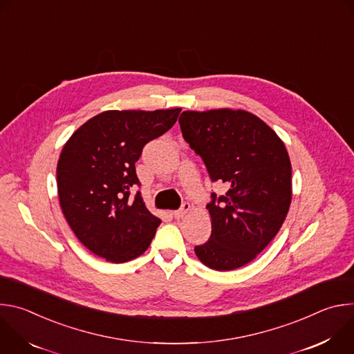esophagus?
Segmentation results:
<instances>
[{"instance_id":"obj_1","label":"esophagus","mask_w":354,"mask_h":354,"mask_svg":"<svg viewBox=\"0 0 354 354\" xmlns=\"http://www.w3.org/2000/svg\"><path fill=\"white\" fill-rule=\"evenodd\" d=\"M189 210H190V203H187V201H185V203H182V206H180V209L179 210H176V212H174V217L175 218H183L187 213H189Z\"/></svg>"}]
</instances>
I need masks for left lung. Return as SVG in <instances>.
<instances>
[{
	"mask_svg": "<svg viewBox=\"0 0 354 354\" xmlns=\"http://www.w3.org/2000/svg\"><path fill=\"white\" fill-rule=\"evenodd\" d=\"M185 141L203 160L212 182L228 186L207 205L212 235L194 246L201 263L225 272L238 269L269 245L291 203V164L279 136L245 111L183 112Z\"/></svg>",
	"mask_w": 354,
	"mask_h": 354,
	"instance_id": "8db88e82",
	"label": "left lung"
}]
</instances>
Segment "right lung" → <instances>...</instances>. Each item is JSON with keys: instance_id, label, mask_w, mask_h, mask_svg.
Masks as SVG:
<instances>
[{"instance_id": "1", "label": "right lung", "mask_w": 354, "mask_h": 354, "mask_svg": "<svg viewBox=\"0 0 354 354\" xmlns=\"http://www.w3.org/2000/svg\"><path fill=\"white\" fill-rule=\"evenodd\" d=\"M180 109L108 111L84 123L66 142L57 164L63 214L92 254L113 263L147 250L161 220L133 193L142 148L176 122Z\"/></svg>"}]
</instances>
